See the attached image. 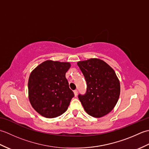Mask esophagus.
<instances>
[{"instance_id":"obj_1","label":"esophagus","mask_w":149,"mask_h":149,"mask_svg":"<svg viewBox=\"0 0 149 149\" xmlns=\"http://www.w3.org/2000/svg\"><path fill=\"white\" fill-rule=\"evenodd\" d=\"M74 95L76 97L77 95V93H78V91L77 90H75L74 91Z\"/></svg>"}]
</instances>
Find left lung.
Masks as SVG:
<instances>
[{
    "mask_svg": "<svg viewBox=\"0 0 149 149\" xmlns=\"http://www.w3.org/2000/svg\"><path fill=\"white\" fill-rule=\"evenodd\" d=\"M84 76L87 91L79 99L88 115L95 118L106 115L118 102L120 84L115 72L103 60L91 58L77 62Z\"/></svg>",
    "mask_w": 149,
    "mask_h": 149,
    "instance_id": "1",
    "label": "left lung"
}]
</instances>
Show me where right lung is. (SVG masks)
<instances>
[{"instance_id":"right-lung-1","label":"right lung","mask_w":149,"mask_h":149,"mask_svg":"<svg viewBox=\"0 0 149 149\" xmlns=\"http://www.w3.org/2000/svg\"><path fill=\"white\" fill-rule=\"evenodd\" d=\"M68 62L47 60L31 72L28 81L31 106L45 118H55L64 113L74 94L70 89L66 72Z\"/></svg>"}]
</instances>
